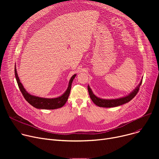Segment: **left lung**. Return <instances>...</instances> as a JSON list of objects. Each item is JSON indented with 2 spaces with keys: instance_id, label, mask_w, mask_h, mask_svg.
Wrapping results in <instances>:
<instances>
[{
  "instance_id": "1",
  "label": "left lung",
  "mask_w": 159,
  "mask_h": 159,
  "mask_svg": "<svg viewBox=\"0 0 159 159\" xmlns=\"http://www.w3.org/2000/svg\"><path fill=\"white\" fill-rule=\"evenodd\" d=\"M141 84H142V80L140 82V84L138 85V86L128 95L125 96L124 97L119 98H115V99H102V98L97 97L94 95L92 90H91L89 85L88 86V89L89 95L91 99V101L94 102L95 104H96L99 107H112L119 106L129 102L131 100L134 98L135 95L137 94Z\"/></svg>"
}]
</instances>
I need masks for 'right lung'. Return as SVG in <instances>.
<instances>
[{"label": "right lung", "mask_w": 159, "mask_h": 159, "mask_svg": "<svg viewBox=\"0 0 159 159\" xmlns=\"http://www.w3.org/2000/svg\"><path fill=\"white\" fill-rule=\"evenodd\" d=\"M15 78L16 80V82H17L19 88L21 91L22 95L24 96V98L26 99V101L33 107L37 108V109H43V110H55V109H57V108H60L62 107L66 104L67 100L68 98V97L70 93V91H71V84L73 79H75V77H76V74H75L71 77L69 82L68 88H67L66 91L61 96L57 98H48L36 97L28 93L20 81V79L18 77L17 72H16V67L15 68Z\"/></svg>", "instance_id": "add662e5"}]
</instances>
